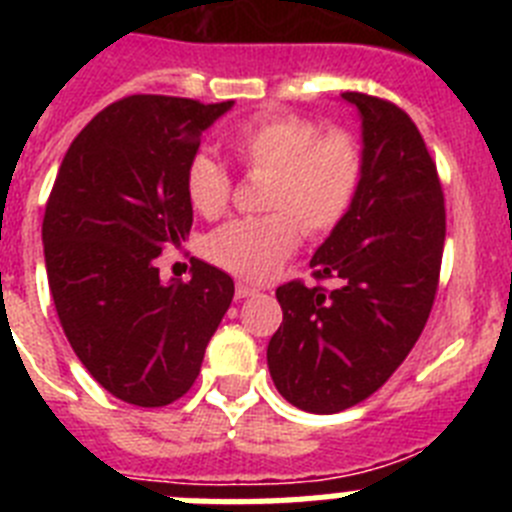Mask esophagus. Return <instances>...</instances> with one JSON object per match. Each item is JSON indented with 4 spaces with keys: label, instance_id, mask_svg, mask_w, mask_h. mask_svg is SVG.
<instances>
[{
    "label": "esophagus",
    "instance_id": "esophagus-1",
    "mask_svg": "<svg viewBox=\"0 0 512 512\" xmlns=\"http://www.w3.org/2000/svg\"><path fill=\"white\" fill-rule=\"evenodd\" d=\"M253 295H259V289L253 287V284H246V282L235 284V297H238V300H246V297H253Z\"/></svg>",
    "mask_w": 512,
    "mask_h": 512
}]
</instances>
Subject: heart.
Here are the masks:
<instances>
[{"label":"heart","instance_id":"b5f03b06","mask_svg":"<svg viewBox=\"0 0 512 512\" xmlns=\"http://www.w3.org/2000/svg\"><path fill=\"white\" fill-rule=\"evenodd\" d=\"M228 148L246 169L269 171L261 217L230 220L207 238L205 251L238 277H274L307 233H328L351 210L361 182V151L343 130L320 133L300 115H261L228 135ZM189 202L202 215L223 212L230 174L210 153H194L187 166Z\"/></svg>","mask_w":512,"mask_h":512}]
</instances>
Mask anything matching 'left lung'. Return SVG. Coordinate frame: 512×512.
Here are the masks:
<instances>
[{"label": "left lung", "mask_w": 512, "mask_h": 512, "mask_svg": "<svg viewBox=\"0 0 512 512\" xmlns=\"http://www.w3.org/2000/svg\"><path fill=\"white\" fill-rule=\"evenodd\" d=\"M361 120L354 205L312 253L336 289L282 284V325L266 348L279 395L307 413L354 408L392 377L431 315L446 210L436 164L400 107L343 92Z\"/></svg>", "instance_id": "1"}]
</instances>
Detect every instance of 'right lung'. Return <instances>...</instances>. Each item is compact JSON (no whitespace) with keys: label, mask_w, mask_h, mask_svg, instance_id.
Listing matches in <instances>:
<instances>
[{"label":"right lung","mask_w":512,"mask_h":512,"mask_svg":"<svg viewBox=\"0 0 512 512\" xmlns=\"http://www.w3.org/2000/svg\"><path fill=\"white\" fill-rule=\"evenodd\" d=\"M235 102L133 94L69 146L43 220L58 320L87 372L117 400L164 408L187 395L233 300V279L194 259L161 282L156 256L192 228L187 166Z\"/></svg>","instance_id":"add662e5"}]
</instances>
